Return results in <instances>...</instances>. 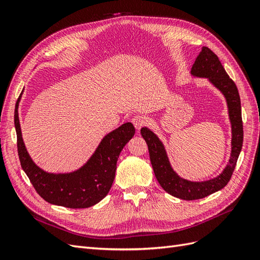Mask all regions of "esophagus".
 <instances>
[{
  "label": "esophagus",
  "mask_w": 260,
  "mask_h": 260,
  "mask_svg": "<svg viewBox=\"0 0 260 260\" xmlns=\"http://www.w3.org/2000/svg\"><path fill=\"white\" fill-rule=\"evenodd\" d=\"M131 121H132L133 125H135L137 130H140V129L142 128L143 125H145V123H146L145 117L142 116V115H137V116H135V117L132 118Z\"/></svg>",
  "instance_id": "34e87169"
}]
</instances>
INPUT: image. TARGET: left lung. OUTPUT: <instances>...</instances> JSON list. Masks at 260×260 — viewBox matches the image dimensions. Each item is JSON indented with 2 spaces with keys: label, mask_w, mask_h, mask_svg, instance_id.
Masks as SVG:
<instances>
[{
  "label": "left lung",
  "mask_w": 260,
  "mask_h": 260,
  "mask_svg": "<svg viewBox=\"0 0 260 260\" xmlns=\"http://www.w3.org/2000/svg\"><path fill=\"white\" fill-rule=\"evenodd\" d=\"M191 75L198 78H206L216 89L223 94L226 101L232 133L231 155L229 162L221 174L216 178L200 181V182L181 178L172 169L166 149L158 137L146 127L141 129V135L148 146L149 158H151L157 181L167 193L185 201L204 199L223 188L231 179L243 145V122L240 94L237 85L225 73L217 55L206 46H204L194 61Z\"/></svg>",
  "instance_id": "8db88e82"
}]
</instances>
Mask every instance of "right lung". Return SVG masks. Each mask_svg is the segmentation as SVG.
I'll list each match as a JSON object with an SVG mask.
<instances>
[{
	"mask_svg": "<svg viewBox=\"0 0 260 260\" xmlns=\"http://www.w3.org/2000/svg\"><path fill=\"white\" fill-rule=\"evenodd\" d=\"M15 111V128L17 133V148L21 168L41 198L50 204L67 208H88L103 200L115 179L117 160L124 145L135 136L131 122L109 132L96 147L95 152L83 166L68 174H50L31 159L23 143L18 118V105Z\"/></svg>",
	"mask_w": 260,
	"mask_h": 260,
	"instance_id": "add662e5",
	"label": "right lung"
}]
</instances>
